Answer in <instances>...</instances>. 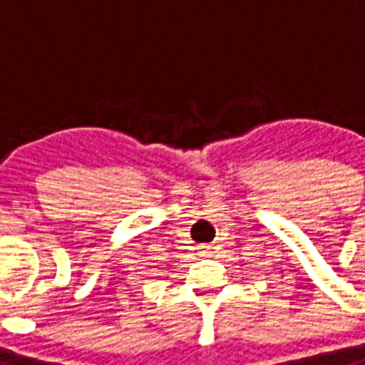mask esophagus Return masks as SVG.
<instances>
[{
	"label": "esophagus",
	"instance_id": "1",
	"mask_svg": "<svg viewBox=\"0 0 365 365\" xmlns=\"http://www.w3.org/2000/svg\"><path fill=\"white\" fill-rule=\"evenodd\" d=\"M201 252L205 254V256H206V254H210V247H206V245H202V247H201Z\"/></svg>",
	"mask_w": 365,
	"mask_h": 365
}]
</instances>
